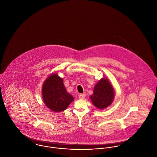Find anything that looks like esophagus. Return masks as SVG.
Returning a JSON list of instances; mask_svg holds the SVG:
<instances>
[{"instance_id": "34e87169", "label": "esophagus", "mask_w": 157, "mask_h": 157, "mask_svg": "<svg viewBox=\"0 0 157 157\" xmlns=\"http://www.w3.org/2000/svg\"><path fill=\"white\" fill-rule=\"evenodd\" d=\"M85 97H86V94H80L79 95V99H84Z\"/></svg>"}]
</instances>
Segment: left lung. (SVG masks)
Returning a JSON list of instances; mask_svg holds the SVG:
<instances>
[{"instance_id":"left-lung-1","label":"left lung","mask_w":157,"mask_h":157,"mask_svg":"<svg viewBox=\"0 0 157 157\" xmlns=\"http://www.w3.org/2000/svg\"><path fill=\"white\" fill-rule=\"evenodd\" d=\"M114 96V89L109 81L102 78L95 85L94 93L90 98L96 107L104 109L111 105Z\"/></svg>"}]
</instances>
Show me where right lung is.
I'll return each instance as SVG.
<instances>
[{
  "mask_svg": "<svg viewBox=\"0 0 157 157\" xmlns=\"http://www.w3.org/2000/svg\"><path fill=\"white\" fill-rule=\"evenodd\" d=\"M42 94L45 105L55 112L65 110L74 100L73 96L67 92L63 78L55 73L50 75L44 81Z\"/></svg>",
  "mask_w": 157,
  "mask_h": 157,
  "instance_id": "add662e5",
  "label": "right lung"
}]
</instances>
